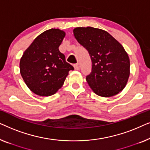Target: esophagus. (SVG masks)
I'll list each match as a JSON object with an SVG mask.
<instances>
[{"label":"esophagus","mask_w":150,"mask_h":150,"mask_svg":"<svg viewBox=\"0 0 150 150\" xmlns=\"http://www.w3.org/2000/svg\"><path fill=\"white\" fill-rule=\"evenodd\" d=\"M74 67L75 70H79V69H80L79 65H78V64H74Z\"/></svg>","instance_id":"34e87169"}]
</instances>
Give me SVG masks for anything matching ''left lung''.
<instances>
[{"instance_id":"left-lung-1","label":"left lung","mask_w":150,"mask_h":150,"mask_svg":"<svg viewBox=\"0 0 150 150\" xmlns=\"http://www.w3.org/2000/svg\"><path fill=\"white\" fill-rule=\"evenodd\" d=\"M73 33L91 57V72L86 81L94 93L108 98L122 91L130 76V59L122 45L100 28L76 27Z\"/></svg>"}]
</instances>
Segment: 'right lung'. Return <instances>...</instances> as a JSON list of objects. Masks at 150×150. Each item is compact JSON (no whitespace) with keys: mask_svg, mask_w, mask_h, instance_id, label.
<instances>
[{"mask_svg":"<svg viewBox=\"0 0 150 150\" xmlns=\"http://www.w3.org/2000/svg\"><path fill=\"white\" fill-rule=\"evenodd\" d=\"M65 33L51 28L35 39L24 51L20 61V71L30 91L40 96H52L62 87L73 66L67 63L59 47Z\"/></svg>","mask_w":150,"mask_h":150,"instance_id":"right-lung-1","label":"right lung"}]
</instances>
